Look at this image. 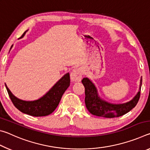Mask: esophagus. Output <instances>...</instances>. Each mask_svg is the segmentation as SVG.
Returning <instances> with one entry per match:
<instances>
[{
    "label": "esophagus",
    "instance_id": "1",
    "mask_svg": "<svg viewBox=\"0 0 150 150\" xmlns=\"http://www.w3.org/2000/svg\"><path fill=\"white\" fill-rule=\"evenodd\" d=\"M83 72L82 70L80 69H77L73 70V71L71 73V80L73 82H79L82 79Z\"/></svg>",
    "mask_w": 150,
    "mask_h": 150
}]
</instances>
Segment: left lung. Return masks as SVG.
Returning <instances> with one entry per match:
<instances>
[{"label": "left lung", "instance_id": "obj_1", "mask_svg": "<svg viewBox=\"0 0 150 150\" xmlns=\"http://www.w3.org/2000/svg\"><path fill=\"white\" fill-rule=\"evenodd\" d=\"M81 82L85 87V102L89 112L100 117L116 118L125 115L135 107L140 96L142 79L141 78L139 91L137 95L130 101L123 104H112L101 99L95 85L88 78H83Z\"/></svg>", "mask_w": 150, "mask_h": 150}]
</instances>
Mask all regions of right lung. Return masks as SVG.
<instances>
[{
    "instance_id": "1",
    "label": "right lung",
    "mask_w": 150,
    "mask_h": 150,
    "mask_svg": "<svg viewBox=\"0 0 150 150\" xmlns=\"http://www.w3.org/2000/svg\"><path fill=\"white\" fill-rule=\"evenodd\" d=\"M25 32L20 38L24 37ZM13 46L12 45L11 49ZM70 85L69 73H67L53 86V87L39 99L33 101H26L19 99L12 94L9 88H6L8 95L15 107L26 115L33 116H44L50 115L59 105L62 96Z\"/></svg>"
}]
</instances>
